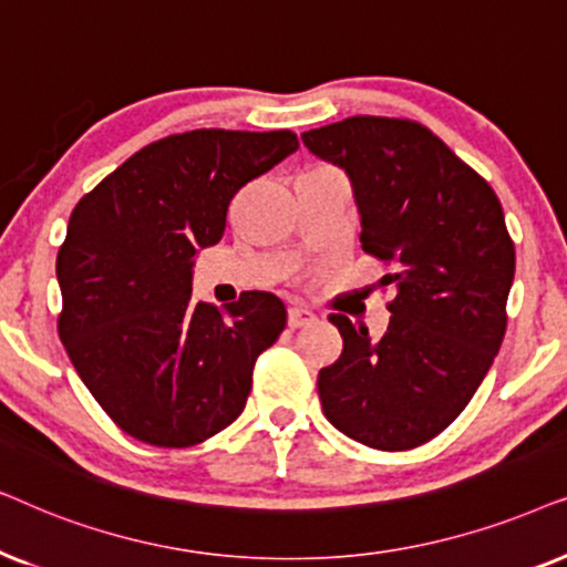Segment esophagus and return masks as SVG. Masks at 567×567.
Wrapping results in <instances>:
<instances>
[{
  "instance_id": "34e87169",
  "label": "esophagus",
  "mask_w": 567,
  "mask_h": 567,
  "mask_svg": "<svg viewBox=\"0 0 567 567\" xmlns=\"http://www.w3.org/2000/svg\"><path fill=\"white\" fill-rule=\"evenodd\" d=\"M316 321V313L308 311L303 306H292L288 311V323L290 329H300V327H308V323Z\"/></svg>"
}]
</instances>
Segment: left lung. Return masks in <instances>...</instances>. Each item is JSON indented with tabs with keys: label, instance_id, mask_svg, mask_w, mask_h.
Returning <instances> with one entry per match:
<instances>
[{
	"label": "left lung",
	"instance_id": "8db88e82",
	"mask_svg": "<svg viewBox=\"0 0 567 567\" xmlns=\"http://www.w3.org/2000/svg\"><path fill=\"white\" fill-rule=\"evenodd\" d=\"M303 142L347 171L362 251L396 288L381 339L329 316L344 350L319 373L323 414L368 449H417L464 412L503 344L516 248L501 199L420 121L350 116Z\"/></svg>",
	"mask_w": 567,
	"mask_h": 567
}]
</instances>
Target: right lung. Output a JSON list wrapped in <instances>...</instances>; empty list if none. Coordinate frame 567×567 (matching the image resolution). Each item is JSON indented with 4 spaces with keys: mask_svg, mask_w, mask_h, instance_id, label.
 I'll use <instances>...</instances> for the list:
<instances>
[{
    "mask_svg": "<svg viewBox=\"0 0 567 567\" xmlns=\"http://www.w3.org/2000/svg\"><path fill=\"white\" fill-rule=\"evenodd\" d=\"M298 150L290 130H194L150 142L72 209L56 256L59 337L116 425L188 449L244 412L256 358L282 334V300H192V259L225 233L248 181Z\"/></svg>",
    "mask_w": 567,
    "mask_h": 567,
    "instance_id": "add662e5",
    "label": "right lung"
}]
</instances>
